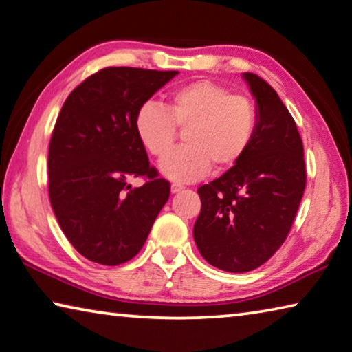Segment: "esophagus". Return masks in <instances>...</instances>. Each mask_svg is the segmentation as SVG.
Instances as JSON below:
<instances>
[{"label": "esophagus", "instance_id": "esophagus-1", "mask_svg": "<svg viewBox=\"0 0 352 352\" xmlns=\"http://www.w3.org/2000/svg\"><path fill=\"white\" fill-rule=\"evenodd\" d=\"M183 188L182 185H177V183H174V185H170V192L172 194H177V192H180V191H183Z\"/></svg>", "mask_w": 352, "mask_h": 352}]
</instances>
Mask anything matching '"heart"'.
Listing matches in <instances>:
<instances>
[{
	"mask_svg": "<svg viewBox=\"0 0 352 352\" xmlns=\"http://www.w3.org/2000/svg\"><path fill=\"white\" fill-rule=\"evenodd\" d=\"M256 108L248 97L232 96L213 81H196L170 94L166 109L155 103L139 106L135 131L155 158L173 145L176 128L186 131V147L161 161V174L178 183L200 180L211 169H227L246 153L256 130Z\"/></svg>",
	"mask_w": 352,
	"mask_h": 352,
	"instance_id": "obj_1",
	"label": "heart"
}]
</instances>
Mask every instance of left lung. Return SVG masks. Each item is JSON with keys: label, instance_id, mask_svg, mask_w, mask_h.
I'll use <instances>...</instances> for the list:
<instances>
[{"label": "left lung", "instance_id": "left-lung-1", "mask_svg": "<svg viewBox=\"0 0 352 352\" xmlns=\"http://www.w3.org/2000/svg\"><path fill=\"white\" fill-rule=\"evenodd\" d=\"M256 103L246 153L224 175L197 189L202 208L194 241L210 265L248 272L288 236L305 189L302 139L280 97L255 74H243Z\"/></svg>", "mask_w": 352, "mask_h": 352}]
</instances>
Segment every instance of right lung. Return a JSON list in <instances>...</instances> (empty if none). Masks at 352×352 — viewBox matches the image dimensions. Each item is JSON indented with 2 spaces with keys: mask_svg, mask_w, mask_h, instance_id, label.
<instances>
[{
  "mask_svg": "<svg viewBox=\"0 0 352 352\" xmlns=\"http://www.w3.org/2000/svg\"><path fill=\"white\" fill-rule=\"evenodd\" d=\"M177 70L106 67L75 87L48 150L50 202L78 252L100 265L131 260L167 202L170 185L148 163L135 131L139 106ZM146 183L131 188L127 180Z\"/></svg>",
  "mask_w": 352,
  "mask_h": 352,
  "instance_id": "1",
  "label": "right lung"
}]
</instances>
